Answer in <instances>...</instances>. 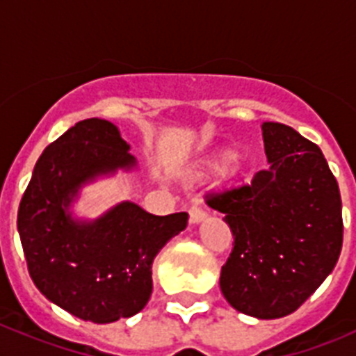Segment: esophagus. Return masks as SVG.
I'll use <instances>...</instances> for the list:
<instances>
[{"label": "esophagus", "instance_id": "obj_1", "mask_svg": "<svg viewBox=\"0 0 356 356\" xmlns=\"http://www.w3.org/2000/svg\"><path fill=\"white\" fill-rule=\"evenodd\" d=\"M205 219H207V212H203V210L197 209V207H193L191 212H188V221H191V225H197V222L205 221Z\"/></svg>", "mask_w": 356, "mask_h": 356}]
</instances>
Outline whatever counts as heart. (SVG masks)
I'll list each match as a JSON object with an SVG mask.
<instances>
[{"label":"heart","mask_w":356,"mask_h":356,"mask_svg":"<svg viewBox=\"0 0 356 356\" xmlns=\"http://www.w3.org/2000/svg\"><path fill=\"white\" fill-rule=\"evenodd\" d=\"M232 156H234V153H229V151H222V153H219V155L213 156L212 160H209V162H207V168H209L210 171H217V169H221L222 165H225V163L232 159Z\"/></svg>","instance_id":"heart-1"}]
</instances>
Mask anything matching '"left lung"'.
Instances as JSON below:
<instances>
[{"instance_id":"1","label":"left lung","mask_w":356,"mask_h":356,"mask_svg":"<svg viewBox=\"0 0 356 356\" xmlns=\"http://www.w3.org/2000/svg\"><path fill=\"white\" fill-rule=\"evenodd\" d=\"M262 135L271 168L205 200L234 234L219 280L226 301L246 316L278 319L333 271L344 225L337 180L317 144L282 122H264Z\"/></svg>"}]
</instances>
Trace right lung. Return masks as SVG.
<instances>
[{
	"instance_id": "1",
	"label": "right lung",
	"mask_w": 356,
	"mask_h": 356,
	"mask_svg": "<svg viewBox=\"0 0 356 356\" xmlns=\"http://www.w3.org/2000/svg\"><path fill=\"white\" fill-rule=\"evenodd\" d=\"M130 146L105 119H83L37 160L17 212L28 273L65 312L105 325L140 312L153 291L151 266L187 226L188 213L153 216L124 201L94 222L74 221L67 207L81 184L134 168Z\"/></svg>"
}]
</instances>
